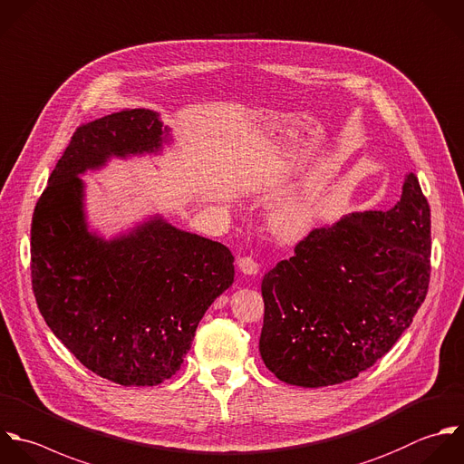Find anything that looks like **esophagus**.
<instances>
[{
  "label": "esophagus",
  "mask_w": 464,
  "mask_h": 464,
  "mask_svg": "<svg viewBox=\"0 0 464 464\" xmlns=\"http://www.w3.org/2000/svg\"><path fill=\"white\" fill-rule=\"evenodd\" d=\"M238 269L244 273V275H256L258 273V264L255 258L251 256H242L238 258Z\"/></svg>",
  "instance_id": "34e87169"
}]
</instances>
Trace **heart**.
Wrapping results in <instances>:
<instances>
[{"label":"heart","instance_id":"heart-1","mask_svg":"<svg viewBox=\"0 0 464 464\" xmlns=\"http://www.w3.org/2000/svg\"><path fill=\"white\" fill-rule=\"evenodd\" d=\"M322 198L318 193H300L280 202L269 215V229L282 242L304 238L318 222Z\"/></svg>","mask_w":464,"mask_h":464}]
</instances>
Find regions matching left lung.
Segmentation results:
<instances>
[{"label": "left lung", "mask_w": 464, "mask_h": 464, "mask_svg": "<svg viewBox=\"0 0 464 464\" xmlns=\"http://www.w3.org/2000/svg\"><path fill=\"white\" fill-rule=\"evenodd\" d=\"M430 249V206L412 171L389 211H356L313 229L262 280L266 367L304 389L372 367L427 296Z\"/></svg>", "instance_id": "obj_1"}]
</instances>
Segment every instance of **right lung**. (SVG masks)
<instances>
[{
    "instance_id": "obj_1",
    "label": "right lung",
    "mask_w": 464,
    "mask_h": 464,
    "mask_svg": "<svg viewBox=\"0 0 464 464\" xmlns=\"http://www.w3.org/2000/svg\"><path fill=\"white\" fill-rule=\"evenodd\" d=\"M169 140L159 113L144 108L79 126L32 217V289L41 316L88 371L124 387L169 380L204 313L235 278V256L224 244L160 215L110 240L88 229L81 175L111 157L160 153Z\"/></svg>"
}]
</instances>
